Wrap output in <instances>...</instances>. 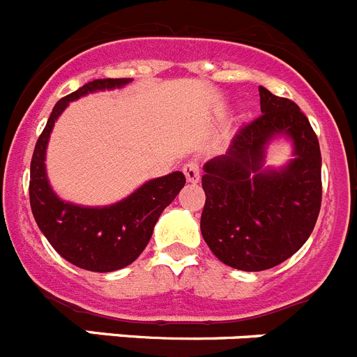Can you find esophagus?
Listing matches in <instances>:
<instances>
[{
  "label": "esophagus",
  "instance_id": "1",
  "mask_svg": "<svg viewBox=\"0 0 357 357\" xmlns=\"http://www.w3.org/2000/svg\"><path fill=\"white\" fill-rule=\"evenodd\" d=\"M185 178L188 183H197L201 179V171H199V162L197 160H188L183 167Z\"/></svg>",
  "mask_w": 357,
  "mask_h": 357
}]
</instances>
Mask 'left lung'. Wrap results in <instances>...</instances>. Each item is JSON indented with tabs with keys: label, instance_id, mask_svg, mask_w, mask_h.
Here are the masks:
<instances>
[{
	"label": "left lung",
	"instance_id": "left-lung-1",
	"mask_svg": "<svg viewBox=\"0 0 357 357\" xmlns=\"http://www.w3.org/2000/svg\"><path fill=\"white\" fill-rule=\"evenodd\" d=\"M261 115L234 135L226 155L204 163L201 233L226 265L259 272L294 256L310 238L322 202L319 139L294 101L259 86ZM292 142L294 158L274 169L266 149Z\"/></svg>",
	"mask_w": 357,
	"mask_h": 357
}]
</instances>
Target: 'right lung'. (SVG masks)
<instances>
[{
  "label": "right lung",
  "instance_id": "right-lung-1",
  "mask_svg": "<svg viewBox=\"0 0 357 357\" xmlns=\"http://www.w3.org/2000/svg\"><path fill=\"white\" fill-rule=\"evenodd\" d=\"M131 78L94 79L54 105L35 144L30 165V204L38 229L53 249L73 265L91 272H114L142 255L156 220L176 199L186 179L179 171L149 179L133 194L110 206H79L51 188L46 172V149L54 121L82 96L128 85Z\"/></svg>",
  "mask_w": 357,
  "mask_h": 357
}]
</instances>
